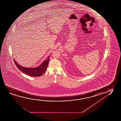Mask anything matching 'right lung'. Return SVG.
<instances>
[{
	"mask_svg": "<svg viewBox=\"0 0 121 121\" xmlns=\"http://www.w3.org/2000/svg\"><path fill=\"white\" fill-rule=\"evenodd\" d=\"M13 60L16 65L20 70L27 75L34 77L40 76L46 71L49 61V57H48L47 60L46 61H44L40 66L35 68H27L23 67L17 63V62L15 61L14 59Z\"/></svg>",
	"mask_w": 121,
	"mask_h": 121,
	"instance_id": "obj_1",
	"label": "right lung"
}]
</instances>
